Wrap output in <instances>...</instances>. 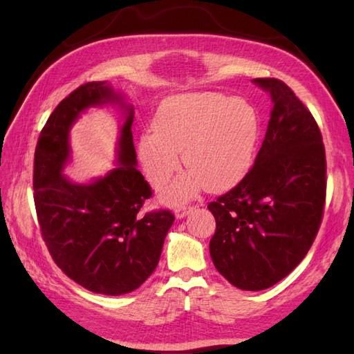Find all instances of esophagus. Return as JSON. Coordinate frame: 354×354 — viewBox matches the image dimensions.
I'll return each mask as SVG.
<instances>
[{
    "instance_id": "obj_1",
    "label": "esophagus",
    "mask_w": 354,
    "mask_h": 354,
    "mask_svg": "<svg viewBox=\"0 0 354 354\" xmlns=\"http://www.w3.org/2000/svg\"><path fill=\"white\" fill-rule=\"evenodd\" d=\"M193 209L192 205H187V204H179L176 208H175V216L178 217V219H181V217H185L187 214H189Z\"/></svg>"
}]
</instances>
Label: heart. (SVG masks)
<instances>
[{"instance_id": "heart-1", "label": "heart", "mask_w": 354, "mask_h": 354, "mask_svg": "<svg viewBox=\"0 0 354 354\" xmlns=\"http://www.w3.org/2000/svg\"><path fill=\"white\" fill-rule=\"evenodd\" d=\"M153 129L141 133L138 153L149 181L162 187L179 169V152L190 171L164 196L178 202L201 187L222 192L250 171L260 137V120L251 103L219 93L171 95L156 108Z\"/></svg>"}]
</instances>
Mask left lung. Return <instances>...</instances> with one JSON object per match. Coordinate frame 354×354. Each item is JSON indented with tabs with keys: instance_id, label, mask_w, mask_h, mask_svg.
Returning <instances> with one entry per match:
<instances>
[{
	"instance_id": "1",
	"label": "left lung",
	"mask_w": 354,
	"mask_h": 354,
	"mask_svg": "<svg viewBox=\"0 0 354 354\" xmlns=\"http://www.w3.org/2000/svg\"><path fill=\"white\" fill-rule=\"evenodd\" d=\"M274 102L266 137L246 176L209 202L216 219L209 254L216 269L243 290L288 277L309 252L322 222L326 149L317 120L278 79H254Z\"/></svg>"
}]
</instances>
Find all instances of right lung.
<instances>
[{"instance_id":"obj_1","label":"right lung","mask_w":354,"mask_h":354,"mask_svg":"<svg viewBox=\"0 0 354 354\" xmlns=\"http://www.w3.org/2000/svg\"><path fill=\"white\" fill-rule=\"evenodd\" d=\"M114 100L106 82H88L57 104L37 138L33 198L42 239L62 272L88 290L117 297L152 275L175 216L162 208L141 213L152 189L135 167L132 108L120 135L118 167L88 185L61 175L71 124L86 108Z\"/></svg>"}]
</instances>
